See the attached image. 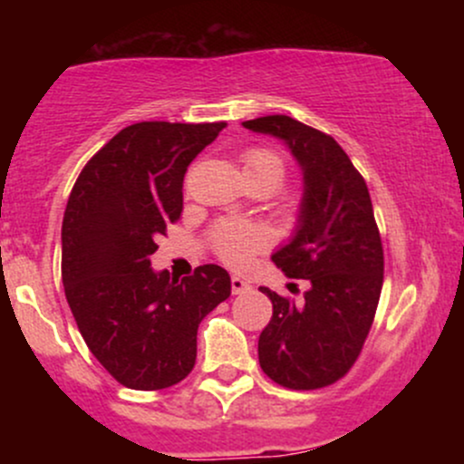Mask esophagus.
<instances>
[{
  "instance_id": "obj_1",
  "label": "esophagus",
  "mask_w": 464,
  "mask_h": 464,
  "mask_svg": "<svg viewBox=\"0 0 464 464\" xmlns=\"http://www.w3.org/2000/svg\"><path fill=\"white\" fill-rule=\"evenodd\" d=\"M250 290L248 281H244L242 276H231V292L233 295H244V292Z\"/></svg>"
}]
</instances>
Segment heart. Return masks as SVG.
<instances>
[{
    "mask_svg": "<svg viewBox=\"0 0 464 464\" xmlns=\"http://www.w3.org/2000/svg\"><path fill=\"white\" fill-rule=\"evenodd\" d=\"M244 174H259L268 179V183L276 189L285 177V163L275 150L268 148H255L248 150L242 159ZM216 253L225 259L227 264H242L246 262L255 250L262 248L264 233L253 225H242V222H222L216 228L214 236Z\"/></svg>",
    "mask_w": 464,
    "mask_h": 464,
    "instance_id": "heart-1",
    "label": "heart"
}]
</instances>
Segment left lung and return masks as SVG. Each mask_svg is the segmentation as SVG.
Listing matches in <instances>:
<instances>
[{"instance_id":"left-lung-1","label":"left lung","mask_w":464,"mask_h":464,"mask_svg":"<svg viewBox=\"0 0 464 464\" xmlns=\"http://www.w3.org/2000/svg\"><path fill=\"white\" fill-rule=\"evenodd\" d=\"M285 143L303 174L295 231L273 253L290 279L310 287L290 301L262 287L273 318L259 335V366L276 384L314 391L358 360L384 284V250L369 188L334 137L287 115L242 121Z\"/></svg>"}]
</instances>
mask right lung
<instances>
[{
	"label": "right lung",
	"instance_id": "add662e5",
	"mask_svg": "<svg viewBox=\"0 0 464 464\" xmlns=\"http://www.w3.org/2000/svg\"><path fill=\"white\" fill-rule=\"evenodd\" d=\"M140 121L84 165L63 218V285L95 360L120 384L161 391L189 375L198 324L231 295L216 264L172 279L150 255L183 211L188 165L225 129Z\"/></svg>",
	"mask_w": 464,
	"mask_h": 464
}]
</instances>
